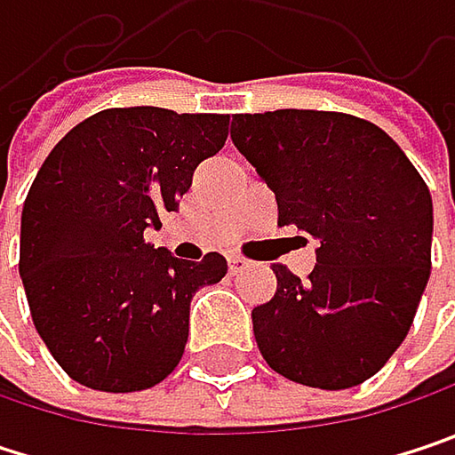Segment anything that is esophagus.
Wrapping results in <instances>:
<instances>
[{
    "mask_svg": "<svg viewBox=\"0 0 455 455\" xmlns=\"http://www.w3.org/2000/svg\"><path fill=\"white\" fill-rule=\"evenodd\" d=\"M244 268H247V260H244V258H239V255H231V258H228V274H231V276L242 274Z\"/></svg>",
    "mask_w": 455,
    "mask_h": 455,
    "instance_id": "34e87169",
    "label": "esophagus"
}]
</instances>
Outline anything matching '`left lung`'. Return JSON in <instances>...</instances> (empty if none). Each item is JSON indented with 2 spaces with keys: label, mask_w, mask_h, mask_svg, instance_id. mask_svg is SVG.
<instances>
[{
  "label": "left lung",
  "mask_w": 455,
  "mask_h": 455,
  "mask_svg": "<svg viewBox=\"0 0 455 455\" xmlns=\"http://www.w3.org/2000/svg\"><path fill=\"white\" fill-rule=\"evenodd\" d=\"M231 141L276 195L279 227L318 242L314 271L276 263V295L252 308L266 363L321 390L366 382L406 339L429 279L424 179L379 126L347 113H244Z\"/></svg>",
  "instance_id": "obj_1"
}]
</instances>
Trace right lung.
<instances>
[{"label":"right lung","mask_w":455,"mask_h":455,"mask_svg":"<svg viewBox=\"0 0 455 455\" xmlns=\"http://www.w3.org/2000/svg\"><path fill=\"white\" fill-rule=\"evenodd\" d=\"M228 116L110 108L70 129L39 168L20 219V279L62 371L102 393H137L181 361L189 303L227 258H173L144 239L179 208Z\"/></svg>","instance_id":"obj_1"}]
</instances>
